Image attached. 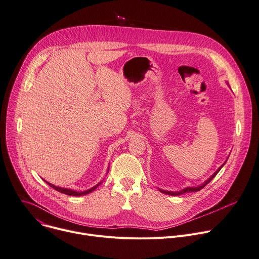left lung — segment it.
I'll return each mask as SVG.
<instances>
[{
  "instance_id": "obj_1",
  "label": "left lung",
  "mask_w": 259,
  "mask_h": 259,
  "mask_svg": "<svg viewBox=\"0 0 259 259\" xmlns=\"http://www.w3.org/2000/svg\"><path fill=\"white\" fill-rule=\"evenodd\" d=\"M227 84H228V82H227ZM226 161H227V159L225 160V162L222 164V165L213 174L211 175L204 183H202L201 185H199V186H197V187H187V188H184L183 190H181V191H166V190H162V189H160V188H158L159 189V191L160 192H162V193H164V194H168V195H172V196H178V195H182V194H184V193H188V192H196V191H199V190H201L202 188L205 186V185H207L211 180H213L216 176H217V174L220 171V169L224 166V164L226 163Z\"/></svg>"
}]
</instances>
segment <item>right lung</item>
I'll use <instances>...</instances> for the list:
<instances>
[{"mask_svg": "<svg viewBox=\"0 0 259 259\" xmlns=\"http://www.w3.org/2000/svg\"><path fill=\"white\" fill-rule=\"evenodd\" d=\"M44 182H46V181L44 180ZM46 183H48L52 188H54L55 190H57V191H59V192H61V193H64V194H66V195H70V196H81V195H87V194L93 192L102 182L98 183L96 186H94V187L90 188V189H88V190H85V191H80V192H79V191H75V190H71V189H68V188L58 187V186H55V185H53V184H51V183H49V182H46Z\"/></svg>", "mask_w": 259, "mask_h": 259, "instance_id": "obj_1", "label": "right lung"}]
</instances>
